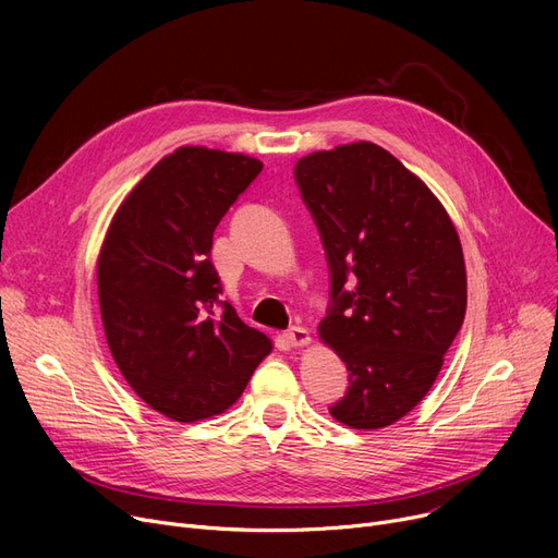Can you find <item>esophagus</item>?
<instances>
[{"label":"esophagus","mask_w":558,"mask_h":558,"mask_svg":"<svg viewBox=\"0 0 558 558\" xmlns=\"http://www.w3.org/2000/svg\"><path fill=\"white\" fill-rule=\"evenodd\" d=\"M284 339H287L291 345H307V343L312 341L310 332H307L305 328H301V326L289 328V330L284 332Z\"/></svg>","instance_id":"1"}]
</instances>
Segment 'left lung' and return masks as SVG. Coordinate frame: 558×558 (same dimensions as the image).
<instances>
[{"label": "left lung", "instance_id": "left-lung-1", "mask_svg": "<svg viewBox=\"0 0 558 558\" xmlns=\"http://www.w3.org/2000/svg\"><path fill=\"white\" fill-rule=\"evenodd\" d=\"M330 267L318 337L348 368L330 407L353 429L389 427L427 396L465 316V264L444 203L373 142L294 167Z\"/></svg>", "mask_w": 558, "mask_h": 558}]
</instances>
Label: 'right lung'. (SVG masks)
Returning a JSON list of instances; mask_svg holds the SVG:
<instances>
[{
    "mask_svg": "<svg viewBox=\"0 0 558 558\" xmlns=\"http://www.w3.org/2000/svg\"><path fill=\"white\" fill-rule=\"evenodd\" d=\"M262 171L208 146L165 156L117 208L97 259L110 355L158 414L194 423L238 402L271 339L221 303L213 234Z\"/></svg>",
    "mask_w": 558,
    "mask_h": 558,
    "instance_id": "right-lung-1",
    "label": "right lung"
}]
</instances>
